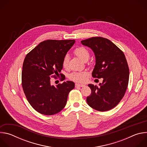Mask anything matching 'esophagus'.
I'll use <instances>...</instances> for the list:
<instances>
[{
    "mask_svg": "<svg viewBox=\"0 0 147 147\" xmlns=\"http://www.w3.org/2000/svg\"><path fill=\"white\" fill-rule=\"evenodd\" d=\"M84 86H85V85L80 84H75V87L76 88H77V87H84Z\"/></svg>",
    "mask_w": 147,
    "mask_h": 147,
    "instance_id": "34e87169",
    "label": "esophagus"
}]
</instances>
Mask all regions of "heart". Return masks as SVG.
Returning a JSON list of instances; mask_svg holds the SVG:
<instances>
[{"label": "heart", "mask_w": 147, "mask_h": 147, "mask_svg": "<svg viewBox=\"0 0 147 147\" xmlns=\"http://www.w3.org/2000/svg\"><path fill=\"white\" fill-rule=\"evenodd\" d=\"M74 53L82 60L85 61L87 60L90 57V52L87 49L84 47H78L77 48ZM69 56L66 54L65 55L62 61V65L65 68H67L69 66ZM88 75L87 71H78V72H73L70 74L69 78L70 80L78 82H82L86 81V77Z\"/></svg>", "instance_id": "1"}]
</instances>
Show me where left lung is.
<instances>
[{
    "label": "left lung",
    "mask_w": 147,
    "mask_h": 147,
    "mask_svg": "<svg viewBox=\"0 0 147 147\" xmlns=\"http://www.w3.org/2000/svg\"><path fill=\"white\" fill-rule=\"evenodd\" d=\"M94 52L96 63L92 76L103 78L99 86L88 84L91 94L87 98L88 105L100 112L115 108L127 90L129 69L124 53L110 40L100 36L81 40Z\"/></svg>",
    "instance_id": "8db88e82"
}]
</instances>
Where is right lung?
<instances>
[{
	"label": "right lung",
	"mask_w": 147,
	"mask_h": 147,
	"mask_svg": "<svg viewBox=\"0 0 147 147\" xmlns=\"http://www.w3.org/2000/svg\"><path fill=\"white\" fill-rule=\"evenodd\" d=\"M74 43L75 40H46L24 59L22 74L23 89L31 107L39 113L53 115L66 106L74 83L67 81L55 87L51 85V78L59 74L63 69V59ZM53 74L55 75L52 76Z\"/></svg>",
	"instance_id": "add662e5"
}]
</instances>
